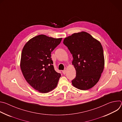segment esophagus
Listing matches in <instances>:
<instances>
[{
    "label": "esophagus",
    "instance_id": "obj_1",
    "mask_svg": "<svg viewBox=\"0 0 122 122\" xmlns=\"http://www.w3.org/2000/svg\"><path fill=\"white\" fill-rule=\"evenodd\" d=\"M66 69H65V70H64V71H62V73H63L64 74H65L66 73Z\"/></svg>",
    "mask_w": 122,
    "mask_h": 122
}]
</instances>
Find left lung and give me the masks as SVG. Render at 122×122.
Returning <instances> with one entry per match:
<instances>
[{
    "instance_id": "1",
    "label": "left lung",
    "mask_w": 122,
    "mask_h": 122,
    "mask_svg": "<svg viewBox=\"0 0 122 122\" xmlns=\"http://www.w3.org/2000/svg\"><path fill=\"white\" fill-rule=\"evenodd\" d=\"M63 43L72 55L76 71L72 85L82 90L91 88L98 81L104 67V57L100 42L85 32L74 33Z\"/></svg>"
}]
</instances>
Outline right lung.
<instances>
[{
	"label": "right lung",
	"instance_id": "add662e5",
	"mask_svg": "<svg viewBox=\"0 0 122 122\" xmlns=\"http://www.w3.org/2000/svg\"><path fill=\"white\" fill-rule=\"evenodd\" d=\"M62 39L40 35L30 39L23 49L20 62L23 74L32 87L41 93L55 89L61 77L55 70L51 57Z\"/></svg>",
	"mask_w": 122,
	"mask_h": 122
}]
</instances>
